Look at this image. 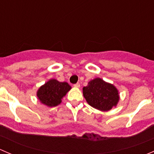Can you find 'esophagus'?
Instances as JSON below:
<instances>
[{
	"label": "esophagus",
	"instance_id": "34e87169",
	"mask_svg": "<svg viewBox=\"0 0 154 154\" xmlns=\"http://www.w3.org/2000/svg\"><path fill=\"white\" fill-rule=\"evenodd\" d=\"M74 87H76V88H79V87L80 86V83H77L76 84L74 85Z\"/></svg>",
	"mask_w": 154,
	"mask_h": 154
}]
</instances>
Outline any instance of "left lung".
Masks as SVG:
<instances>
[{
  "label": "left lung",
  "mask_w": 154,
  "mask_h": 154,
  "mask_svg": "<svg viewBox=\"0 0 154 154\" xmlns=\"http://www.w3.org/2000/svg\"><path fill=\"white\" fill-rule=\"evenodd\" d=\"M83 96L88 104L101 111H108L119 100L117 88L100 78L94 79L83 87Z\"/></svg>",
  "instance_id": "obj_1"
}]
</instances>
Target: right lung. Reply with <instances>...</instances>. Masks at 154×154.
<instances>
[{"instance_id": "1", "label": "right lung", "mask_w": 154, "mask_h": 154, "mask_svg": "<svg viewBox=\"0 0 154 154\" xmlns=\"http://www.w3.org/2000/svg\"><path fill=\"white\" fill-rule=\"evenodd\" d=\"M71 87L66 82L51 80L41 86L37 91L40 101L48 106H55L61 103V99L71 89Z\"/></svg>"}]
</instances>
